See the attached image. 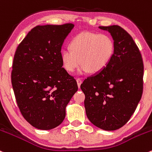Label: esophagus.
Masks as SVG:
<instances>
[{
	"mask_svg": "<svg viewBox=\"0 0 152 152\" xmlns=\"http://www.w3.org/2000/svg\"><path fill=\"white\" fill-rule=\"evenodd\" d=\"M76 82H77L78 87H79V88H80V86H81V82H82L81 79H76Z\"/></svg>",
	"mask_w": 152,
	"mask_h": 152,
	"instance_id": "esophagus-1",
	"label": "esophagus"
}]
</instances>
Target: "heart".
I'll use <instances>...</instances> for the list:
<instances>
[{
    "label": "heart",
    "mask_w": 152,
    "mask_h": 152,
    "mask_svg": "<svg viewBox=\"0 0 152 152\" xmlns=\"http://www.w3.org/2000/svg\"><path fill=\"white\" fill-rule=\"evenodd\" d=\"M114 41L107 34L82 32L73 38L71 48L66 47L60 52L63 67L67 71L78 70L80 75L89 72L97 73L108 65L114 52Z\"/></svg>",
    "instance_id": "heart-1"
}]
</instances>
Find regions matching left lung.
<instances>
[{"label":"left lung","mask_w":152,"mask_h":152,"mask_svg":"<svg viewBox=\"0 0 152 152\" xmlns=\"http://www.w3.org/2000/svg\"><path fill=\"white\" fill-rule=\"evenodd\" d=\"M114 41V52L108 65L87 78L81 85L85 95L87 118L104 130L119 129L135 112L143 92V64L131 36L121 27H99Z\"/></svg>","instance_id":"left-lung-1"}]
</instances>
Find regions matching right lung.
Listing matches in <instances>:
<instances>
[{
  "instance_id": "add662e5",
  "label": "right lung",
  "mask_w": 152,
  "mask_h": 152,
  "mask_svg": "<svg viewBox=\"0 0 152 152\" xmlns=\"http://www.w3.org/2000/svg\"><path fill=\"white\" fill-rule=\"evenodd\" d=\"M73 24L38 25L22 40L13 61L12 83L23 117L32 126L48 130L60 125L65 108L77 92V83L60 57Z\"/></svg>"
}]
</instances>
